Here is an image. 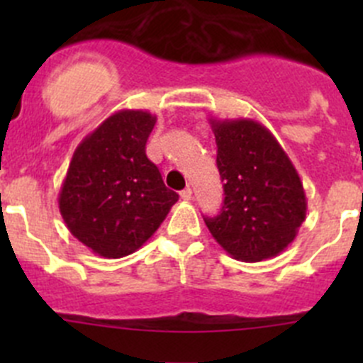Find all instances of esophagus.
Wrapping results in <instances>:
<instances>
[{"label":"esophagus","instance_id":"esophagus-1","mask_svg":"<svg viewBox=\"0 0 363 363\" xmlns=\"http://www.w3.org/2000/svg\"><path fill=\"white\" fill-rule=\"evenodd\" d=\"M179 195H181L182 200H186V202H188V200H191L193 191H191V188H186V189H182V191L179 193Z\"/></svg>","mask_w":363,"mask_h":363}]
</instances>
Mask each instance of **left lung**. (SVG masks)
<instances>
[{"label": "left lung", "mask_w": 363, "mask_h": 363, "mask_svg": "<svg viewBox=\"0 0 363 363\" xmlns=\"http://www.w3.org/2000/svg\"><path fill=\"white\" fill-rule=\"evenodd\" d=\"M225 202L203 218L216 242L242 262L277 256L306 221L307 200L294 163L272 133L252 119L211 117Z\"/></svg>", "instance_id": "1"}]
</instances>
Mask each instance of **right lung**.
<instances>
[{
  "instance_id": "right-lung-1",
  "label": "right lung",
  "mask_w": 363,
  "mask_h": 363,
  "mask_svg": "<svg viewBox=\"0 0 363 363\" xmlns=\"http://www.w3.org/2000/svg\"><path fill=\"white\" fill-rule=\"evenodd\" d=\"M155 124L147 111H119L73 152L57 202L72 235L94 255L140 250L179 200L145 156Z\"/></svg>"
}]
</instances>
